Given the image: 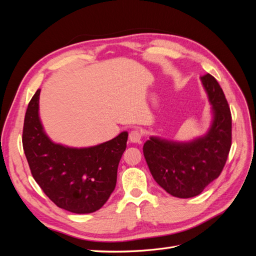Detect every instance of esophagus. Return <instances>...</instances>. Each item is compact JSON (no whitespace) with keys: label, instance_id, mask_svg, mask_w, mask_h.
<instances>
[{"label":"esophagus","instance_id":"obj_1","mask_svg":"<svg viewBox=\"0 0 256 256\" xmlns=\"http://www.w3.org/2000/svg\"><path fill=\"white\" fill-rule=\"evenodd\" d=\"M142 138L141 131L138 130H131L129 134V141L131 143H140Z\"/></svg>","mask_w":256,"mask_h":256}]
</instances>
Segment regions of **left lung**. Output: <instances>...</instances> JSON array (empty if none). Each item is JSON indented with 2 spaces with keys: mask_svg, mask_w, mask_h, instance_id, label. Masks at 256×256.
Listing matches in <instances>:
<instances>
[{
  "mask_svg": "<svg viewBox=\"0 0 256 256\" xmlns=\"http://www.w3.org/2000/svg\"><path fill=\"white\" fill-rule=\"evenodd\" d=\"M212 106L207 132L190 141L150 136L143 146L154 180L168 194L180 198L198 196L218 178L232 144V116L224 92L212 74L200 76Z\"/></svg>",
  "mask_w": 256,
  "mask_h": 256,
  "instance_id": "left-lung-1",
  "label": "left lung"
}]
</instances>
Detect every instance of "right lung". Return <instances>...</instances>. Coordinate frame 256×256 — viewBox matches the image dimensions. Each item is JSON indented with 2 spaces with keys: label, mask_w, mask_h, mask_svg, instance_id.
<instances>
[{
  "label": "right lung",
  "mask_w": 256,
  "mask_h": 256,
  "mask_svg": "<svg viewBox=\"0 0 256 256\" xmlns=\"http://www.w3.org/2000/svg\"><path fill=\"white\" fill-rule=\"evenodd\" d=\"M37 90L28 106L22 144L30 172L52 202L74 214H90L102 208L115 189L120 160L128 132L88 147L53 142L40 118Z\"/></svg>",
  "instance_id": "1"
}]
</instances>
